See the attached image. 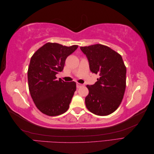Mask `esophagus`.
I'll use <instances>...</instances> for the list:
<instances>
[{
  "instance_id": "obj_1",
  "label": "esophagus",
  "mask_w": 154,
  "mask_h": 154,
  "mask_svg": "<svg viewBox=\"0 0 154 154\" xmlns=\"http://www.w3.org/2000/svg\"><path fill=\"white\" fill-rule=\"evenodd\" d=\"M83 85L82 84H81V83H76V87H77V88H80V87H82Z\"/></svg>"
}]
</instances>
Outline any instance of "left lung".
Returning <instances> with one entry per match:
<instances>
[{"label": "left lung", "instance_id": "8db88e82", "mask_svg": "<svg viewBox=\"0 0 154 154\" xmlns=\"http://www.w3.org/2000/svg\"><path fill=\"white\" fill-rule=\"evenodd\" d=\"M80 49L87 56L91 71L100 76L94 85H87L86 107L96 115H109L118 108L125 91L127 69L122 56L102 44Z\"/></svg>", "mask_w": 154, "mask_h": 154}]
</instances>
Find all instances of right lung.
<instances>
[{
    "label": "right lung",
    "instance_id": "1",
    "mask_svg": "<svg viewBox=\"0 0 154 154\" xmlns=\"http://www.w3.org/2000/svg\"><path fill=\"white\" fill-rule=\"evenodd\" d=\"M78 47L48 42L31 57L27 71L29 90L37 109L45 115L57 116L69 109L76 84L57 80L56 74L63 71L66 58Z\"/></svg>",
    "mask_w": 154,
    "mask_h": 154
}]
</instances>
